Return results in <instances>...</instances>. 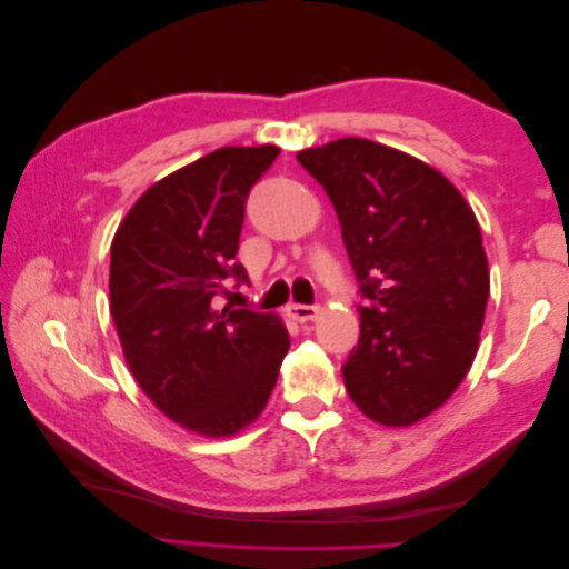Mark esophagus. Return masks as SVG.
Returning <instances> with one entry per match:
<instances>
[{
	"label": "esophagus",
	"mask_w": 569,
	"mask_h": 569,
	"mask_svg": "<svg viewBox=\"0 0 569 569\" xmlns=\"http://www.w3.org/2000/svg\"><path fill=\"white\" fill-rule=\"evenodd\" d=\"M320 313V306H308V303H291L287 306V316L297 322H308L316 320Z\"/></svg>",
	"instance_id": "1"
}]
</instances>
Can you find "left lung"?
Returning <instances> with one entry per match:
<instances>
[{"mask_svg":"<svg viewBox=\"0 0 569 569\" xmlns=\"http://www.w3.org/2000/svg\"><path fill=\"white\" fill-rule=\"evenodd\" d=\"M297 159L335 206L363 299L343 387L375 422H418L477 353L489 301L479 222L449 180L391 147L343 137Z\"/></svg>","mask_w":569,"mask_h":569,"instance_id":"1","label":"left lung"}]
</instances>
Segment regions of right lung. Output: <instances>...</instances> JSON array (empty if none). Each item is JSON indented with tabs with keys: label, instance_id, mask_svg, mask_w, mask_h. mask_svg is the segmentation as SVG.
<instances>
[{
	"label": "right lung",
	"instance_id": "1",
	"mask_svg": "<svg viewBox=\"0 0 569 569\" xmlns=\"http://www.w3.org/2000/svg\"><path fill=\"white\" fill-rule=\"evenodd\" d=\"M278 147H222L140 197L111 244V316L134 380L170 420L203 437L253 422L278 382L289 335L278 316L226 306L251 187Z\"/></svg>",
	"mask_w": 569,
	"mask_h": 569
}]
</instances>
